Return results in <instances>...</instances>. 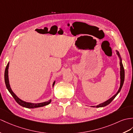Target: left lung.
Returning a JSON list of instances; mask_svg holds the SVG:
<instances>
[{
  "label": "left lung",
  "instance_id": "obj_1",
  "mask_svg": "<svg viewBox=\"0 0 133 133\" xmlns=\"http://www.w3.org/2000/svg\"><path fill=\"white\" fill-rule=\"evenodd\" d=\"M116 54L118 55L119 59V65H120V72H119V74H120V85H119V87L118 90V91L117 92V93L113 95V96H112L111 98H109V99H108L106 101L103 102L102 103H100L99 105H97L96 106H91L92 107H96V108H99V107H105L106 105H108L109 103H111L112 100L115 98V97L120 92L121 90L123 84H124V79H125V70H124V66H123V64L122 63V59L121 57L120 56V54H119V52L117 50H116Z\"/></svg>",
  "mask_w": 133,
  "mask_h": 133
}]
</instances>
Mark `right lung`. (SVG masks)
Returning <instances> with one entry per match:
<instances>
[{
	"label": "right lung",
	"instance_id": "obj_1",
	"mask_svg": "<svg viewBox=\"0 0 133 133\" xmlns=\"http://www.w3.org/2000/svg\"><path fill=\"white\" fill-rule=\"evenodd\" d=\"M9 65V62L8 63L7 65V66H6L5 69V72H4L5 83L6 87H7V89L8 90V91L10 92L12 96L14 97V98L15 99L16 102H17L18 104H20L21 106L23 107H25V108H35L42 107L47 105L50 104V103L51 102V100H52L51 99L48 100V101H46V102H42V103H34L25 102V101H24V100H22L21 99L19 98L18 97L14 92V91H12V90L11 86H10V84H9V77H8ZM55 83V81L53 82L52 87H54Z\"/></svg>",
	"mask_w": 133,
	"mask_h": 133
}]
</instances>
